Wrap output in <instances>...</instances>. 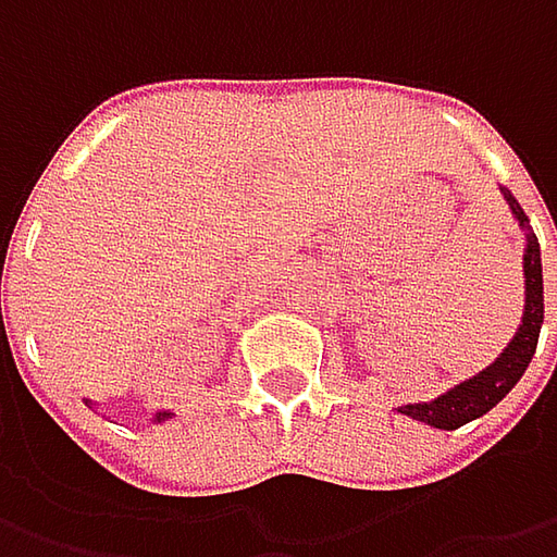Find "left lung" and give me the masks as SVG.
<instances>
[{
  "label": "left lung",
  "mask_w": 557,
  "mask_h": 557,
  "mask_svg": "<svg viewBox=\"0 0 557 557\" xmlns=\"http://www.w3.org/2000/svg\"><path fill=\"white\" fill-rule=\"evenodd\" d=\"M505 203L511 207L518 225L524 228V315L515 337L508 341L503 354L496 356L486 369L478 374L465 377L459 384H453L446 394L434 396L428 403H403L396 406L399 416H409L412 421L431 424L440 431H456L461 424L474 421V418L486 416L499 399H503L527 372L530 359L536 354V341H540V329H543V260H540V242L530 228V220L521 210V203L515 201V195L503 188Z\"/></svg>",
  "instance_id": "8db88e82"
}]
</instances>
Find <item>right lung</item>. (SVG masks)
<instances>
[{"mask_svg":"<svg viewBox=\"0 0 557 557\" xmlns=\"http://www.w3.org/2000/svg\"><path fill=\"white\" fill-rule=\"evenodd\" d=\"M86 406L92 409L96 403H92V399H86ZM170 418H173V412H170V409H161V412H154V416H151V424H163V421H170Z\"/></svg>","mask_w":557,"mask_h":557,"instance_id":"obj_1","label":"right lung"}]
</instances>
